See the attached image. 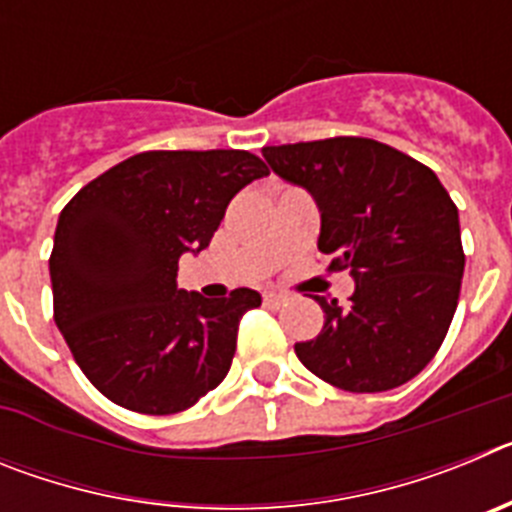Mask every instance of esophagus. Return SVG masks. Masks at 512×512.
Listing matches in <instances>:
<instances>
[{"label": "esophagus", "mask_w": 512, "mask_h": 512, "mask_svg": "<svg viewBox=\"0 0 512 512\" xmlns=\"http://www.w3.org/2000/svg\"><path fill=\"white\" fill-rule=\"evenodd\" d=\"M289 297L282 295V292H277V289H269V292H264V305L271 307V310H279V307L287 302Z\"/></svg>", "instance_id": "1"}]
</instances>
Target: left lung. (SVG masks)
I'll list each match as a JSON object with an SVG mask.
<instances>
[{"label":"left lung","instance_id":"obj_1","mask_svg":"<svg viewBox=\"0 0 512 512\" xmlns=\"http://www.w3.org/2000/svg\"><path fill=\"white\" fill-rule=\"evenodd\" d=\"M279 179L320 212V253L356 289L351 305L315 297L318 338L295 343L315 377L348 392L400 387L436 356L464 277L459 210L428 166L372 138L261 148Z\"/></svg>","mask_w":512,"mask_h":512}]
</instances>
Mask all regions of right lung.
<instances>
[{"instance_id":"obj_1","label":"right lung","mask_w":512,"mask_h":512,"mask_svg":"<svg viewBox=\"0 0 512 512\" xmlns=\"http://www.w3.org/2000/svg\"><path fill=\"white\" fill-rule=\"evenodd\" d=\"M269 174L248 151H146L76 192L58 215L53 315L107 400L146 415L192 408L223 382L256 289L207 300L176 284L210 246L225 207Z\"/></svg>"}]
</instances>
